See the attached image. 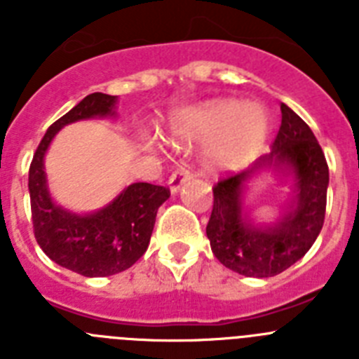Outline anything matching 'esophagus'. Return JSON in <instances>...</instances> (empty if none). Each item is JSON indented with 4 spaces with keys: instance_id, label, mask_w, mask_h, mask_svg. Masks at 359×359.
Returning <instances> with one entry per match:
<instances>
[{
    "instance_id": "34e87169",
    "label": "esophagus",
    "mask_w": 359,
    "mask_h": 359,
    "mask_svg": "<svg viewBox=\"0 0 359 359\" xmlns=\"http://www.w3.org/2000/svg\"><path fill=\"white\" fill-rule=\"evenodd\" d=\"M192 177V172H190L189 169H177L176 172L172 174V176L169 177V189L172 194H176V192H180V189H182L183 183H187Z\"/></svg>"
}]
</instances>
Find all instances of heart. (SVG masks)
Masks as SVG:
<instances>
[{"label": "heart", "instance_id": "obj_1", "mask_svg": "<svg viewBox=\"0 0 359 359\" xmlns=\"http://www.w3.org/2000/svg\"><path fill=\"white\" fill-rule=\"evenodd\" d=\"M271 131V118L259 102L217 98L172 116L170 135L180 144H207L212 169H236L261 152Z\"/></svg>", "mask_w": 359, "mask_h": 359}]
</instances>
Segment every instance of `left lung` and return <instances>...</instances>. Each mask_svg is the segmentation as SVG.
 <instances>
[{"label": "left lung", "mask_w": 359, "mask_h": 359, "mask_svg": "<svg viewBox=\"0 0 359 359\" xmlns=\"http://www.w3.org/2000/svg\"><path fill=\"white\" fill-rule=\"evenodd\" d=\"M271 152L244 172L214 187V207L207 237L217 261L244 277H275L302 259L318 237L327 205L329 167L318 140L286 104ZM269 168L294 177V196L275 225H253L242 212L245 182Z\"/></svg>", "instance_id": "8db88e82"}]
</instances>
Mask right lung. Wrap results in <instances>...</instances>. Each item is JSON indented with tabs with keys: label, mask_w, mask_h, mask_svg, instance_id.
<instances>
[{
	"label": "right lung",
	"mask_w": 359,
	"mask_h": 359,
	"mask_svg": "<svg viewBox=\"0 0 359 359\" xmlns=\"http://www.w3.org/2000/svg\"><path fill=\"white\" fill-rule=\"evenodd\" d=\"M116 97L91 93L65 116L53 122L43 136L28 170L32 223L37 244L66 269L84 277H109L131 268L145 253L158 208L170 190L151 183H133L107 207L93 214H73L50 196L44 172V154L53 136L68 123L95 116H115Z\"/></svg>",
	"instance_id": "obj_1"
}]
</instances>
